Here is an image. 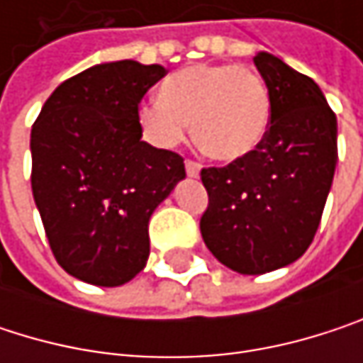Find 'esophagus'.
I'll list each match as a JSON object with an SVG mask.
<instances>
[{
    "label": "esophagus",
    "mask_w": 363,
    "mask_h": 363,
    "mask_svg": "<svg viewBox=\"0 0 363 363\" xmlns=\"http://www.w3.org/2000/svg\"><path fill=\"white\" fill-rule=\"evenodd\" d=\"M184 170H186L189 177H199L201 166H199L197 162H193V160H186V162H184Z\"/></svg>",
    "instance_id": "34e87169"
}]
</instances>
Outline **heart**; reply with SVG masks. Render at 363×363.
I'll return each instance as SVG.
<instances>
[{
    "label": "heart",
    "instance_id": "1",
    "mask_svg": "<svg viewBox=\"0 0 363 363\" xmlns=\"http://www.w3.org/2000/svg\"><path fill=\"white\" fill-rule=\"evenodd\" d=\"M191 121L193 140L216 162H240L262 145L271 96L258 73L240 65H195L168 77L160 99L138 107V125L157 147H177Z\"/></svg>",
    "mask_w": 363,
    "mask_h": 363
}]
</instances>
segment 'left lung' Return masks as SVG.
Segmentation results:
<instances>
[{"mask_svg":"<svg viewBox=\"0 0 363 363\" xmlns=\"http://www.w3.org/2000/svg\"><path fill=\"white\" fill-rule=\"evenodd\" d=\"M254 65L271 96L267 138L240 162L201 170V238L244 275L286 267L311 246L338 160L336 115L320 86L267 52Z\"/></svg>","mask_w":363,"mask_h":363,"instance_id":"left-lung-1","label":"left lung"}]
</instances>
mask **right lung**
<instances>
[{"label": "right lung", "mask_w": 363, "mask_h": 363, "mask_svg": "<svg viewBox=\"0 0 363 363\" xmlns=\"http://www.w3.org/2000/svg\"><path fill=\"white\" fill-rule=\"evenodd\" d=\"M168 71L117 60L62 82L31 130V189L56 262L121 286L149 258V218L184 179L179 153L140 140L138 105Z\"/></svg>", "instance_id": "right-lung-1"}]
</instances>
